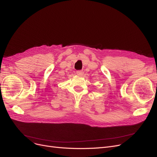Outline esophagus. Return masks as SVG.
I'll use <instances>...</instances> for the list:
<instances>
[{
	"instance_id": "1",
	"label": "esophagus",
	"mask_w": 157,
	"mask_h": 157,
	"mask_svg": "<svg viewBox=\"0 0 157 157\" xmlns=\"http://www.w3.org/2000/svg\"><path fill=\"white\" fill-rule=\"evenodd\" d=\"M77 74L78 76H82L83 74H84V72H83L82 71H77Z\"/></svg>"
}]
</instances>
